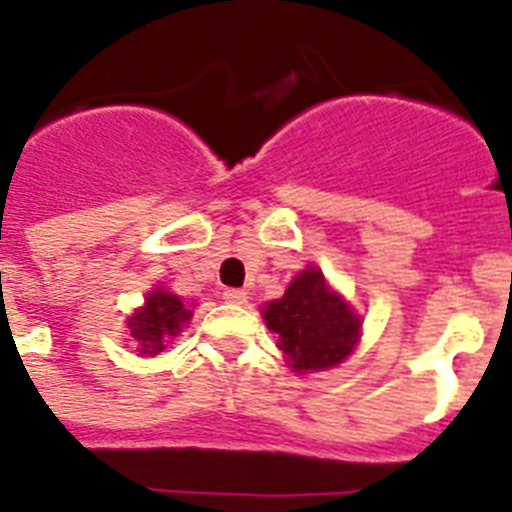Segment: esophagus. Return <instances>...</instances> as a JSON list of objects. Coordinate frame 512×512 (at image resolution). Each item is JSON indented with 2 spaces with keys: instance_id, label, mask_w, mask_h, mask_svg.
Returning a JSON list of instances; mask_svg holds the SVG:
<instances>
[{
  "instance_id": "1",
  "label": "esophagus",
  "mask_w": 512,
  "mask_h": 512,
  "mask_svg": "<svg viewBox=\"0 0 512 512\" xmlns=\"http://www.w3.org/2000/svg\"><path fill=\"white\" fill-rule=\"evenodd\" d=\"M223 300L230 302V305H243V302L248 300V295L243 292V289H225Z\"/></svg>"
}]
</instances>
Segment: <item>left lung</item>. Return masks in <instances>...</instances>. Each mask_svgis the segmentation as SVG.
<instances>
[{
	"label": "left lung",
	"mask_w": 512,
	"mask_h": 512,
	"mask_svg": "<svg viewBox=\"0 0 512 512\" xmlns=\"http://www.w3.org/2000/svg\"><path fill=\"white\" fill-rule=\"evenodd\" d=\"M264 320L295 372H320L341 364L359 341L361 320L333 295L318 269H305L282 300L266 305Z\"/></svg>",
	"instance_id": "1"
}]
</instances>
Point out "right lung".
Masks as SVG:
<instances>
[{
  "mask_svg": "<svg viewBox=\"0 0 512 512\" xmlns=\"http://www.w3.org/2000/svg\"><path fill=\"white\" fill-rule=\"evenodd\" d=\"M192 318V312L184 307V302L171 292L156 289L153 295H148L146 307L135 312V318L130 320V333L135 341H140V351L143 354H158L164 348L166 338L176 336L182 325Z\"/></svg>",
  "mask_w": 512,
  "mask_h": 512,
  "instance_id": "1",
  "label": "right lung"
}]
</instances>
